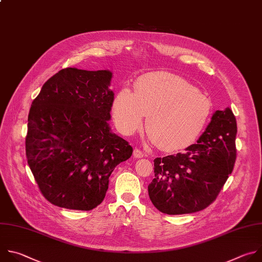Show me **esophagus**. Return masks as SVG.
Instances as JSON below:
<instances>
[{
  "label": "esophagus",
  "mask_w": 262,
  "mask_h": 262,
  "mask_svg": "<svg viewBox=\"0 0 262 262\" xmlns=\"http://www.w3.org/2000/svg\"><path fill=\"white\" fill-rule=\"evenodd\" d=\"M133 155H134L135 158H142V157H144V152L141 151V150L138 149V148H134Z\"/></svg>",
  "instance_id": "obj_1"
}]
</instances>
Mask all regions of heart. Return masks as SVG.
Returning <instances> with one entry per match:
<instances>
[{
    "instance_id": "obj_1",
    "label": "heart",
    "mask_w": 262,
    "mask_h": 262,
    "mask_svg": "<svg viewBox=\"0 0 262 262\" xmlns=\"http://www.w3.org/2000/svg\"><path fill=\"white\" fill-rule=\"evenodd\" d=\"M212 111L210 98L185 78L168 72L141 75L134 92L123 86L113 102L114 119L122 133L134 134L147 115V132L166 150L191 144L204 129Z\"/></svg>"
}]
</instances>
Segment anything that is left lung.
Wrapping results in <instances>:
<instances>
[{
    "label": "left lung",
    "instance_id": "8db88e82",
    "mask_svg": "<svg viewBox=\"0 0 262 262\" xmlns=\"http://www.w3.org/2000/svg\"><path fill=\"white\" fill-rule=\"evenodd\" d=\"M236 132L231 110L217 111L197 143L184 152L156 158L155 178L147 189L157 210L183 215L210 205L233 170Z\"/></svg>",
    "mask_w": 262,
    "mask_h": 262
}]
</instances>
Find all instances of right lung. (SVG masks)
<instances>
[{"instance_id": "obj_1", "label": "right lung", "mask_w": 262, "mask_h": 262, "mask_svg": "<svg viewBox=\"0 0 262 262\" xmlns=\"http://www.w3.org/2000/svg\"><path fill=\"white\" fill-rule=\"evenodd\" d=\"M113 73L66 68L51 76L32 102L26 155L42 195L77 211L99 205L116 166L133 151L112 132Z\"/></svg>"}]
</instances>
